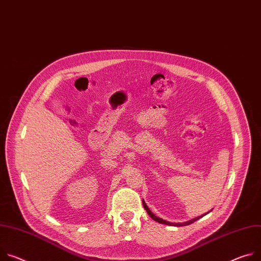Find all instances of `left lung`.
<instances>
[{
    "label": "left lung",
    "instance_id": "left-lung-1",
    "mask_svg": "<svg viewBox=\"0 0 261 261\" xmlns=\"http://www.w3.org/2000/svg\"><path fill=\"white\" fill-rule=\"evenodd\" d=\"M143 205H144V207H145V209L147 210V212H148V215L154 220V221H156V222H158V223H160V224H164V225H170V226H177V227H181V226H187V225H191V224H193L194 222H196V221H198L200 218H202V217H199V218H196V219H193V220H191V221H188V222H185V223H170V222H167V221H164V220H162V219H160V218H157L155 215H153L152 213V211L149 209V207L147 206V204L145 203V201L143 200Z\"/></svg>",
    "mask_w": 261,
    "mask_h": 261
}]
</instances>
